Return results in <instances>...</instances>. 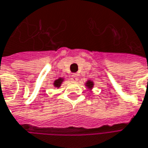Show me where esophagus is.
<instances>
[{"instance_id":"obj_1","label":"esophagus","mask_w":148,"mask_h":148,"mask_svg":"<svg viewBox=\"0 0 148 148\" xmlns=\"http://www.w3.org/2000/svg\"><path fill=\"white\" fill-rule=\"evenodd\" d=\"M71 81L72 82H74V83H75V82H77L78 81V79H79V77H78V75L76 74H72V76H71Z\"/></svg>"}]
</instances>
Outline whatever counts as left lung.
<instances>
[{
  "mask_svg": "<svg viewBox=\"0 0 148 148\" xmlns=\"http://www.w3.org/2000/svg\"><path fill=\"white\" fill-rule=\"evenodd\" d=\"M86 86L88 88H92L93 86V83L92 82V81L88 80V82L86 83Z\"/></svg>",
  "mask_w": 148,
  "mask_h": 148,
  "instance_id": "8db88e82",
  "label": "left lung"
}]
</instances>
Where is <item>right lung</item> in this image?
Here are the masks:
<instances>
[{
	"label": "right lung",
	"instance_id": "add662e5",
	"mask_svg": "<svg viewBox=\"0 0 148 148\" xmlns=\"http://www.w3.org/2000/svg\"><path fill=\"white\" fill-rule=\"evenodd\" d=\"M63 81H64V79H63L62 78H60V79H56V80L55 81L54 85H55V87H56V88H60Z\"/></svg>",
	"mask_w": 148,
	"mask_h": 148
}]
</instances>
